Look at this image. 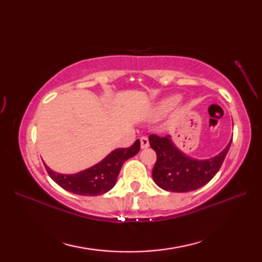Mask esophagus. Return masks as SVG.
<instances>
[{
  "label": "esophagus",
  "instance_id": "obj_1",
  "mask_svg": "<svg viewBox=\"0 0 262 262\" xmlns=\"http://www.w3.org/2000/svg\"><path fill=\"white\" fill-rule=\"evenodd\" d=\"M149 146V142H148V138L147 137H142L141 138V147L144 148H147Z\"/></svg>",
  "mask_w": 262,
  "mask_h": 262
}]
</instances>
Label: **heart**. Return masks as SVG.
<instances>
[{"instance_id":"obj_1","label":"heart","mask_w":262,"mask_h":262,"mask_svg":"<svg viewBox=\"0 0 262 262\" xmlns=\"http://www.w3.org/2000/svg\"><path fill=\"white\" fill-rule=\"evenodd\" d=\"M181 100L182 97L179 96V94H176V96H171L162 100L154 110V117L155 118H161V117L168 115L171 110H173L177 105H179Z\"/></svg>"}]
</instances>
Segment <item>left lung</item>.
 I'll list each match as a JSON object with an SVG mask.
<instances>
[{
    "label": "left lung",
    "mask_w": 262,
    "mask_h": 262,
    "mask_svg": "<svg viewBox=\"0 0 262 262\" xmlns=\"http://www.w3.org/2000/svg\"><path fill=\"white\" fill-rule=\"evenodd\" d=\"M149 145L157 152L153 180L165 191L188 192L202 188L219 172L229 152L232 140L223 151L209 159L189 157L173 143L171 135L148 137Z\"/></svg>",
    "instance_id": "left-lung-1"
}]
</instances>
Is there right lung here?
Wrapping results in <instances>:
<instances>
[{
  "label": "right lung",
  "instance_id": "obj_1",
  "mask_svg": "<svg viewBox=\"0 0 262 262\" xmlns=\"http://www.w3.org/2000/svg\"><path fill=\"white\" fill-rule=\"evenodd\" d=\"M140 140L130 147L115 148L97 164L76 173H59L47 166L45 162L43 164L52 179L65 190L81 196H99L114 188L122 164L140 152Z\"/></svg>",
  "mask_w": 262,
  "mask_h": 262
}]
</instances>
